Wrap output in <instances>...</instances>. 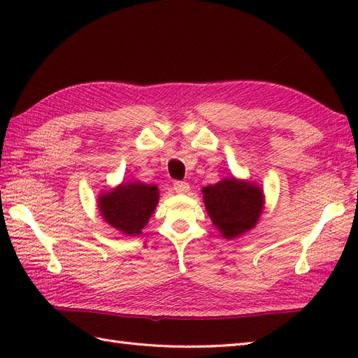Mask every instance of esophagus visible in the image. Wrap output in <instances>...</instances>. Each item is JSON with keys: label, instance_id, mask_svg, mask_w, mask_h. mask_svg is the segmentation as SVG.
<instances>
[{"label": "esophagus", "instance_id": "34e87169", "mask_svg": "<svg viewBox=\"0 0 358 358\" xmlns=\"http://www.w3.org/2000/svg\"><path fill=\"white\" fill-rule=\"evenodd\" d=\"M189 189H191V186L186 181H175L173 183V191L177 194H186L189 192Z\"/></svg>", "mask_w": 358, "mask_h": 358}]
</instances>
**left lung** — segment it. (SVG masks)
<instances>
[{"label": "left lung", "mask_w": 358, "mask_h": 358, "mask_svg": "<svg viewBox=\"0 0 358 358\" xmlns=\"http://www.w3.org/2000/svg\"><path fill=\"white\" fill-rule=\"evenodd\" d=\"M203 200L208 214L224 238H235L252 229L262 215L263 191L249 181L234 177L203 187Z\"/></svg>", "instance_id": "left-lung-1"}]
</instances>
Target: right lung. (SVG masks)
<instances>
[{"label": "right lung", "mask_w": 358, "mask_h": 358, "mask_svg": "<svg viewBox=\"0 0 358 358\" xmlns=\"http://www.w3.org/2000/svg\"><path fill=\"white\" fill-rule=\"evenodd\" d=\"M159 192L155 185L131 181L98 196L104 222L124 235H140L158 204Z\"/></svg>", "instance_id": "right-lung-1"}]
</instances>
